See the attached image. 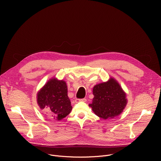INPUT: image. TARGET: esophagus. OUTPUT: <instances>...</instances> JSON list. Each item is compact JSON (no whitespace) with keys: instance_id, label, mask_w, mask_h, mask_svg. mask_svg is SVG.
I'll return each mask as SVG.
<instances>
[{"instance_id":"1","label":"esophagus","mask_w":161,"mask_h":161,"mask_svg":"<svg viewBox=\"0 0 161 161\" xmlns=\"http://www.w3.org/2000/svg\"><path fill=\"white\" fill-rule=\"evenodd\" d=\"M86 99L85 98H83V99H76L75 100V102L76 103H79V102H86Z\"/></svg>"}]
</instances>
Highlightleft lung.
Segmentation results:
<instances>
[{"label":"left lung","instance_id":"left-lung-1","mask_svg":"<svg viewBox=\"0 0 161 161\" xmlns=\"http://www.w3.org/2000/svg\"><path fill=\"white\" fill-rule=\"evenodd\" d=\"M93 94L92 103L89 106L97 116L104 120L119 115L127 103L126 94L113 78L94 86Z\"/></svg>","mask_w":161,"mask_h":161}]
</instances>
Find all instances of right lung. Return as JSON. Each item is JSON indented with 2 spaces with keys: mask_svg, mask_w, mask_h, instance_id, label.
Wrapping results in <instances>:
<instances>
[{
  "mask_svg": "<svg viewBox=\"0 0 161 161\" xmlns=\"http://www.w3.org/2000/svg\"><path fill=\"white\" fill-rule=\"evenodd\" d=\"M37 104L41 109H48L54 119L60 120L65 118L73 108L67 96L66 83L51 79L37 94Z\"/></svg>",
  "mask_w": 161,
  "mask_h": 161,
  "instance_id": "add662e5",
  "label": "right lung"
}]
</instances>
